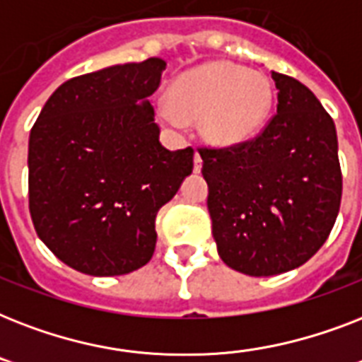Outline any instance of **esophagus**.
I'll use <instances>...</instances> for the list:
<instances>
[{
  "mask_svg": "<svg viewBox=\"0 0 362 362\" xmlns=\"http://www.w3.org/2000/svg\"><path fill=\"white\" fill-rule=\"evenodd\" d=\"M193 170L195 173H201V169H203V158L199 156V152H195V158H193Z\"/></svg>",
  "mask_w": 362,
  "mask_h": 362,
  "instance_id": "esophagus-1",
  "label": "esophagus"
}]
</instances>
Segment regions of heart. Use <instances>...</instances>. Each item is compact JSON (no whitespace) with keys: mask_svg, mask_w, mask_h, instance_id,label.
I'll return each mask as SVG.
<instances>
[{"mask_svg":"<svg viewBox=\"0 0 362 362\" xmlns=\"http://www.w3.org/2000/svg\"><path fill=\"white\" fill-rule=\"evenodd\" d=\"M161 103L170 125L200 120L204 136L216 144H237L253 136L272 107V84L263 73L214 62L180 75Z\"/></svg>","mask_w":362,"mask_h":362,"instance_id":"1","label":"heart"}]
</instances>
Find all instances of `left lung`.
I'll return each mask as SVG.
<instances>
[{
    "mask_svg": "<svg viewBox=\"0 0 362 362\" xmlns=\"http://www.w3.org/2000/svg\"><path fill=\"white\" fill-rule=\"evenodd\" d=\"M276 115L250 141L201 146L221 261L247 276L304 264L332 231L342 201L334 122L293 76L272 71Z\"/></svg>",
    "mask_w": 362,
    "mask_h": 362,
    "instance_id": "8db88e82",
    "label": "left lung"
}]
</instances>
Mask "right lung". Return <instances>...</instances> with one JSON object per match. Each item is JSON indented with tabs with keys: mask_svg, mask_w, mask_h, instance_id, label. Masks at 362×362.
Masks as SVG:
<instances>
[{
	"mask_svg": "<svg viewBox=\"0 0 362 362\" xmlns=\"http://www.w3.org/2000/svg\"><path fill=\"white\" fill-rule=\"evenodd\" d=\"M167 64L112 65L64 82L31 127L30 214L67 267L90 276L141 269L156 250V216L193 170V148L159 142L148 98Z\"/></svg>",
	"mask_w": 362,
	"mask_h": 362,
	"instance_id": "right-lung-1",
	"label": "right lung"
}]
</instances>
